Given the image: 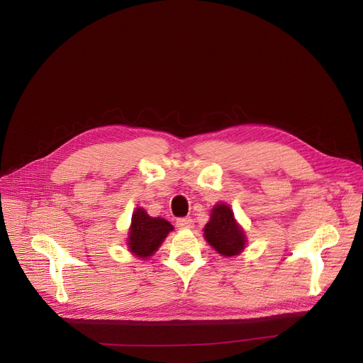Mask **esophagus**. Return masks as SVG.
I'll list each match as a JSON object with an SVG mask.
<instances>
[{
  "mask_svg": "<svg viewBox=\"0 0 363 363\" xmlns=\"http://www.w3.org/2000/svg\"><path fill=\"white\" fill-rule=\"evenodd\" d=\"M177 227L181 230H188L193 228V219L191 218H179L177 220Z\"/></svg>",
  "mask_w": 363,
  "mask_h": 363,
  "instance_id": "esophagus-1",
  "label": "esophagus"
}]
</instances>
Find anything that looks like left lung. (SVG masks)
<instances>
[{"label": "left lung", "instance_id": "1", "mask_svg": "<svg viewBox=\"0 0 363 363\" xmlns=\"http://www.w3.org/2000/svg\"><path fill=\"white\" fill-rule=\"evenodd\" d=\"M203 238L220 257L227 258L242 254L247 243L243 227L235 220L227 203H216L212 208L208 224L203 228Z\"/></svg>", "mask_w": 363, "mask_h": 363}]
</instances>
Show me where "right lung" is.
I'll return each instance as SVG.
<instances>
[{
	"label": "right lung",
	"instance_id": "1",
	"mask_svg": "<svg viewBox=\"0 0 363 363\" xmlns=\"http://www.w3.org/2000/svg\"><path fill=\"white\" fill-rule=\"evenodd\" d=\"M173 225L164 218H152L144 208H136L128 231V250L139 259H147L159 250Z\"/></svg>",
	"mask_w": 363,
	"mask_h": 363
}]
</instances>
